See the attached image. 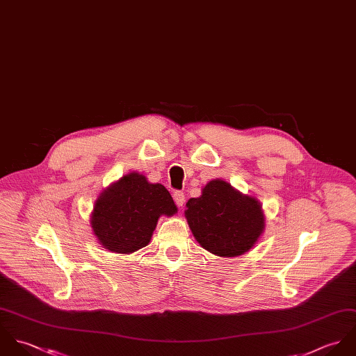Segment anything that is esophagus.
<instances>
[{
	"label": "esophagus",
	"instance_id": "34e87169",
	"mask_svg": "<svg viewBox=\"0 0 356 356\" xmlns=\"http://www.w3.org/2000/svg\"><path fill=\"white\" fill-rule=\"evenodd\" d=\"M173 200H175V204H176L177 207H183L184 202H186L184 193H183V191H175V193H173Z\"/></svg>",
	"mask_w": 356,
	"mask_h": 356
}]
</instances>
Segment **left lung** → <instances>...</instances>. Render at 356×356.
I'll return each instance as SVG.
<instances>
[{
  "label": "left lung",
  "mask_w": 356,
  "mask_h": 356,
  "mask_svg": "<svg viewBox=\"0 0 356 356\" xmlns=\"http://www.w3.org/2000/svg\"><path fill=\"white\" fill-rule=\"evenodd\" d=\"M186 217L200 245L222 257L248 252L264 228L259 201L242 195L222 180L209 181L200 198H191Z\"/></svg>",
  "instance_id": "1"
}]
</instances>
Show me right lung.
<instances>
[{
    "instance_id": "1",
    "label": "right lung",
    "mask_w": 356,
    "mask_h": 356,
    "mask_svg": "<svg viewBox=\"0 0 356 356\" xmlns=\"http://www.w3.org/2000/svg\"><path fill=\"white\" fill-rule=\"evenodd\" d=\"M176 205L162 184H151L129 173L97 198L92 228L100 243L114 253H132L148 245L161 214L176 213Z\"/></svg>"
}]
</instances>
